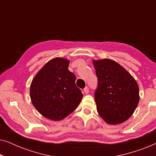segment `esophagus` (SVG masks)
<instances>
[{
    "mask_svg": "<svg viewBox=\"0 0 156 156\" xmlns=\"http://www.w3.org/2000/svg\"><path fill=\"white\" fill-rule=\"evenodd\" d=\"M84 92L85 94H88L89 92V89L88 87H85V88L84 89Z\"/></svg>",
    "mask_w": 156,
    "mask_h": 156,
    "instance_id": "obj_1",
    "label": "esophagus"
}]
</instances>
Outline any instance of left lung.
<instances>
[{
    "instance_id": "8db88e82",
    "label": "left lung",
    "mask_w": 156,
    "mask_h": 156,
    "mask_svg": "<svg viewBox=\"0 0 156 156\" xmlns=\"http://www.w3.org/2000/svg\"><path fill=\"white\" fill-rule=\"evenodd\" d=\"M98 79L94 93L97 112L108 124L128 120L139 101L138 85L131 74L112 59L93 60Z\"/></svg>"
}]
</instances>
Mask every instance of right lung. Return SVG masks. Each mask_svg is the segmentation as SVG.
<instances>
[{
  "label": "right lung",
  "instance_id": "add662e5",
  "mask_svg": "<svg viewBox=\"0 0 156 156\" xmlns=\"http://www.w3.org/2000/svg\"><path fill=\"white\" fill-rule=\"evenodd\" d=\"M69 60L55 57L48 62L33 78L30 94L40 114L60 121L74 112L83 97L76 86V76L68 69Z\"/></svg>",
  "mask_w": 156,
  "mask_h": 156
}]
</instances>
